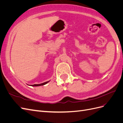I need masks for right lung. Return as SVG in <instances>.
<instances>
[{
  "mask_svg": "<svg viewBox=\"0 0 123 123\" xmlns=\"http://www.w3.org/2000/svg\"><path fill=\"white\" fill-rule=\"evenodd\" d=\"M50 81H46V82H44V83H42V84H34V85H30L31 86H33V87H37V86H43V85H44L47 84L48 83H49Z\"/></svg>",
  "mask_w": 123,
  "mask_h": 123,
  "instance_id": "add662e5",
  "label": "right lung"
}]
</instances>
